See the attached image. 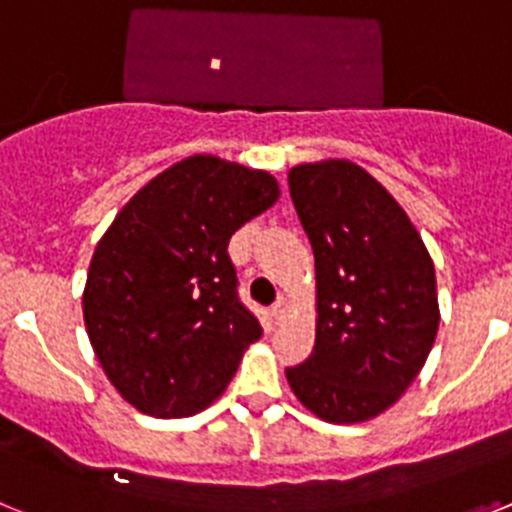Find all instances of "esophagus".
Listing matches in <instances>:
<instances>
[{"label":"esophagus","instance_id":"obj_1","mask_svg":"<svg viewBox=\"0 0 512 512\" xmlns=\"http://www.w3.org/2000/svg\"><path fill=\"white\" fill-rule=\"evenodd\" d=\"M287 310H289L287 300H284V297H279V300L274 302V305H271V318H274L279 323V320H282L284 315H287Z\"/></svg>","mask_w":512,"mask_h":512}]
</instances>
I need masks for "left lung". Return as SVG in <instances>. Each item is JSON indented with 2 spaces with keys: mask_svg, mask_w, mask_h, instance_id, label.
Segmentation results:
<instances>
[{
  "mask_svg": "<svg viewBox=\"0 0 512 512\" xmlns=\"http://www.w3.org/2000/svg\"><path fill=\"white\" fill-rule=\"evenodd\" d=\"M289 194L315 253L318 323L287 382L325 423H364L400 400L431 354L433 259L408 212L351 161L295 166Z\"/></svg>",
  "mask_w": 512,
  "mask_h": 512,
  "instance_id": "obj_1",
  "label": "left lung"
}]
</instances>
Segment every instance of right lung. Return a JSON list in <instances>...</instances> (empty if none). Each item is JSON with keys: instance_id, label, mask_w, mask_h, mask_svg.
I'll list each match as a JSON object with an SVG mask.
<instances>
[{"instance_id": "right-lung-1", "label": "right lung", "mask_w": 512, "mask_h": 512, "mask_svg": "<svg viewBox=\"0 0 512 512\" xmlns=\"http://www.w3.org/2000/svg\"><path fill=\"white\" fill-rule=\"evenodd\" d=\"M277 200L266 171L197 153L151 179L102 235L84 323L107 379L140 413L205 410L261 338L228 243Z\"/></svg>"}]
</instances>
